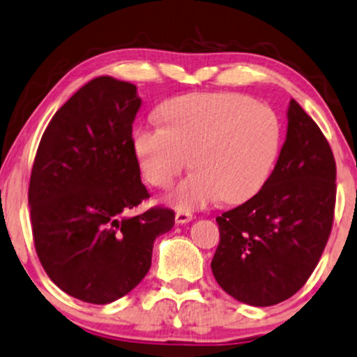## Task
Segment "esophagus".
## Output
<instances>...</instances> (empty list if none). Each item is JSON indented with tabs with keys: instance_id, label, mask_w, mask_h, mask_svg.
Here are the masks:
<instances>
[{
	"instance_id": "esophagus-1",
	"label": "esophagus",
	"mask_w": 357,
	"mask_h": 357,
	"mask_svg": "<svg viewBox=\"0 0 357 357\" xmlns=\"http://www.w3.org/2000/svg\"><path fill=\"white\" fill-rule=\"evenodd\" d=\"M192 218L193 215L190 212H187V210H177V213H175V222H177L178 225L192 222Z\"/></svg>"
}]
</instances>
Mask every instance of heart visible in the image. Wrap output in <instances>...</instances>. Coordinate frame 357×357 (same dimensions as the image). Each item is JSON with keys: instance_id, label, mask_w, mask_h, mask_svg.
Segmentation results:
<instances>
[{"instance_id": "b5f03b06", "label": "heart", "mask_w": 357, "mask_h": 357, "mask_svg": "<svg viewBox=\"0 0 357 357\" xmlns=\"http://www.w3.org/2000/svg\"><path fill=\"white\" fill-rule=\"evenodd\" d=\"M165 126L134 134L140 169L149 183L169 188L190 164L195 172L167 202L177 210L223 199L240 204L265 185L283 144V122L271 105L236 92H199L160 105Z\"/></svg>"}]
</instances>
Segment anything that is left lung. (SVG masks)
I'll return each mask as SVG.
<instances>
[{"instance_id": "obj_1", "label": "left lung", "mask_w": 357, "mask_h": 357, "mask_svg": "<svg viewBox=\"0 0 357 357\" xmlns=\"http://www.w3.org/2000/svg\"><path fill=\"white\" fill-rule=\"evenodd\" d=\"M275 169L257 195L217 217L212 271L223 291L250 306L291 298L318 265L333 227L336 162L296 100Z\"/></svg>"}]
</instances>
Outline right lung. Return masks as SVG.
Returning a JSON list of instances; mask_svg holds the SVG:
<instances>
[{
	"label": "right lung",
	"mask_w": 357,
	"mask_h": 357,
	"mask_svg": "<svg viewBox=\"0 0 357 357\" xmlns=\"http://www.w3.org/2000/svg\"><path fill=\"white\" fill-rule=\"evenodd\" d=\"M140 105L130 82L92 79L51 119L31 172L39 261L64 293L92 305L132 291L151 270L153 241L175 222L169 208L127 217L151 197L132 139Z\"/></svg>",
	"instance_id": "1"
}]
</instances>
